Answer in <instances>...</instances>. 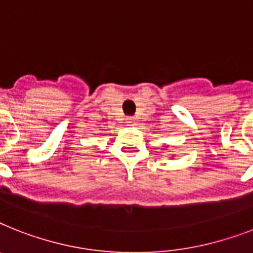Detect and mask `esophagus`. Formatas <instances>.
Segmentation results:
<instances>
[{"mask_svg": "<svg viewBox=\"0 0 253 253\" xmlns=\"http://www.w3.org/2000/svg\"><path fill=\"white\" fill-rule=\"evenodd\" d=\"M126 123L128 126H133V125H135V118H133V117H128L126 120Z\"/></svg>", "mask_w": 253, "mask_h": 253, "instance_id": "esophagus-1", "label": "esophagus"}]
</instances>
